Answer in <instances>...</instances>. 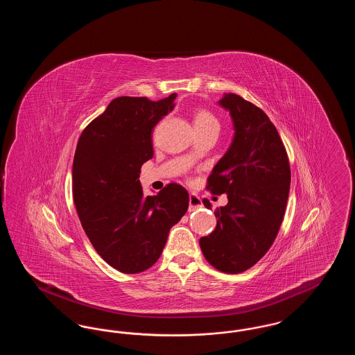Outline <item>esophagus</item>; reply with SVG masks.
<instances>
[{"label":"esophagus","mask_w":355,"mask_h":355,"mask_svg":"<svg viewBox=\"0 0 355 355\" xmlns=\"http://www.w3.org/2000/svg\"><path fill=\"white\" fill-rule=\"evenodd\" d=\"M202 207V202L197 194H190L189 196V211H196L197 209Z\"/></svg>","instance_id":"obj_1"}]
</instances>
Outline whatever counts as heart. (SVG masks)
<instances>
[{
	"instance_id": "heart-1",
	"label": "heart",
	"mask_w": 355,
	"mask_h": 355,
	"mask_svg": "<svg viewBox=\"0 0 355 355\" xmlns=\"http://www.w3.org/2000/svg\"><path fill=\"white\" fill-rule=\"evenodd\" d=\"M194 128L196 132H201V130H207V129H218L220 130V121L218 119L206 109H201L194 114Z\"/></svg>"
}]
</instances>
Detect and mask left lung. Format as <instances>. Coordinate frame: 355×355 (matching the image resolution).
<instances>
[{
	"instance_id": "left-lung-1",
	"label": "left lung",
	"mask_w": 355,
	"mask_h": 355,
	"mask_svg": "<svg viewBox=\"0 0 355 355\" xmlns=\"http://www.w3.org/2000/svg\"><path fill=\"white\" fill-rule=\"evenodd\" d=\"M220 105L230 112L236 133L206 189L227 194L229 202L216 210L217 226L200 246L217 270L238 274L270 249L285 216L291 173L285 145L263 110L233 93H225ZM203 205L211 206L207 200Z\"/></svg>"
}]
</instances>
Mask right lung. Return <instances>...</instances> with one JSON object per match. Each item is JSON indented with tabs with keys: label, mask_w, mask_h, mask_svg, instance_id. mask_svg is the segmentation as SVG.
Here are the masks:
<instances>
[{
	"label": "right lung",
	"mask_w": 355,
	"mask_h": 355,
	"mask_svg": "<svg viewBox=\"0 0 355 355\" xmlns=\"http://www.w3.org/2000/svg\"><path fill=\"white\" fill-rule=\"evenodd\" d=\"M175 97L114 98L85 128L76 148L77 214L96 252L121 272L152 268L189 207L184 186L169 184L145 196L139 184L141 166L153 157V129L174 109Z\"/></svg>",
	"instance_id": "obj_1"
}]
</instances>
